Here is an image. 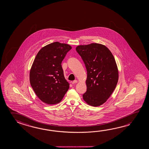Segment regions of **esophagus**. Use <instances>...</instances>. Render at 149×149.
<instances>
[{
  "label": "esophagus",
  "mask_w": 149,
  "mask_h": 149,
  "mask_svg": "<svg viewBox=\"0 0 149 149\" xmlns=\"http://www.w3.org/2000/svg\"><path fill=\"white\" fill-rule=\"evenodd\" d=\"M77 83V81H76V80H75V81H73L72 83V84H75L76 83Z\"/></svg>",
  "instance_id": "esophagus-1"
}]
</instances>
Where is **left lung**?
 Returning a JSON list of instances; mask_svg holds the SVG:
<instances>
[{"mask_svg":"<svg viewBox=\"0 0 149 149\" xmlns=\"http://www.w3.org/2000/svg\"><path fill=\"white\" fill-rule=\"evenodd\" d=\"M76 50L87 71V91L83 99L93 107L102 105L112 95L118 79L114 58L110 50L101 44L79 45Z\"/></svg>","mask_w":149,"mask_h":149,"instance_id":"1","label":"left lung"}]
</instances>
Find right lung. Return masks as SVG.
<instances>
[{
	"mask_svg": "<svg viewBox=\"0 0 149 149\" xmlns=\"http://www.w3.org/2000/svg\"><path fill=\"white\" fill-rule=\"evenodd\" d=\"M71 49L68 44L54 42L42 48L37 54L29 80L37 96L44 103H58L69 89L61 63Z\"/></svg>",
	"mask_w": 149,
	"mask_h": 149,
	"instance_id": "obj_1",
	"label": "right lung"
}]
</instances>
